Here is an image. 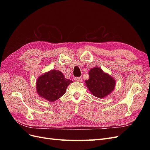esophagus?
Segmentation results:
<instances>
[{
	"label": "esophagus",
	"instance_id": "esophagus-1",
	"mask_svg": "<svg viewBox=\"0 0 150 150\" xmlns=\"http://www.w3.org/2000/svg\"><path fill=\"white\" fill-rule=\"evenodd\" d=\"M74 80L76 81H82V78H74Z\"/></svg>",
	"mask_w": 150,
	"mask_h": 150
}]
</instances>
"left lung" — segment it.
<instances>
[{
  "label": "left lung",
  "mask_w": 150,
  "mask_h": 150,
  "mask_svg": "<svg viewBox=\"0 0 150 150\" xmlns=\"http://www.w3.org/2000/svg\"><path fill=\"white\" fill-rule=\"evenodd\" d=\"M89 79L85 81V84L94 96L104 98L110 95L115 89L116 80L101 68L94 67L88 72Z\"/></svg>",
  "instance_id": "left-lung-1"
}]
</instances>
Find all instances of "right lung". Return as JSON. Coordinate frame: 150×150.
I'll return each instance as SVG.
<instances>
[{
  "label": "right lung",
  "instance_id": "1",
  "mask_svg": "<svg viewBox=\"0 0 150 150\" xmlns=\"http://www.w3.org/2000/svg\"><path fill=\"white\" fill-rule=\"evenodd\" d=\"M71 83L72 81L66 79L60 71L52 69L38 78L36 90L40 98L54 102L65 94Z\"/></svg>",
  "mask_w": 150,
  "mask_h": 150
}]
</instances>
